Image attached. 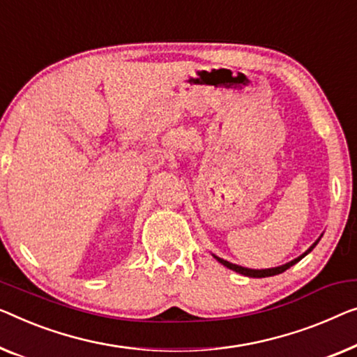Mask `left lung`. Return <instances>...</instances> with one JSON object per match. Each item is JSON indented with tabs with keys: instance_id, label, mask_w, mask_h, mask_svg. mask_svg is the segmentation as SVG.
<instances>
[{
	"instance_id": "8db88e82",
	"label": "left lung",
	"mask_w": 357,
	"mask_h": 357,
	"mask_svg": "<svg viewBox=\"0 0 357 357\" xmlns=\"http://www.w3.org/2000/svg\"><path fill=\"white\" fill-rule=\"evenodd\" d=\"M322 236H324V234H321V237H319L317 241H316L314 243H312V245H311L310 248H307L305 253L300 255V257H298V258L291 259V261L285 263V264H282V266H278V268H271V269H248V268H242V266H237V264H232V263H229V261H226V259H222V258H220V257H216V255H213V253H211V257L215 258L218 263H221L222 266H226L227 269L236 271V273L242 274V275H247V278H271V275H275V274L284 273V271L289 269L290 266L296 264L298 261H300L301 258H305L307 253H311V252H312V248H314V247L317 245V243H319V241H321V238H322Z\"/></svg>"
}]
</instances>
